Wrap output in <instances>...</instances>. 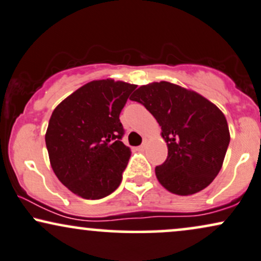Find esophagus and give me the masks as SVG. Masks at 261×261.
I'll return each mask as SVG.
<instances>
[{"mask_svg": "<svg viewBox=\"0 0 261 261\" xmlns=\"http://www.w3.org/2000/svg\"><path fill=\"white\" fill-rule=\"evenodd\" d=\"M147 143H148L147 141H143V143H142L141 146L138 147V149H140V150H144V149H146V147H147Z\"/></svg>", "mask_w": 261, "mask_h": 261, "instance_id": "esophagus-1", "label": "esophagus"}]
</instances>
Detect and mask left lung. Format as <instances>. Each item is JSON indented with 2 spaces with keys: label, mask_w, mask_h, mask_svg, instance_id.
I'll return each instance as SVG.
<instances>
[{
  "label": "left lung",
  "mask_w": 261,
  "mask_h": 261,
  "mask_svg": "<svg viewBox=\"0 0 261 261\" xmlns=\"http://www.w3.org/2000/svg\"><path fill=\"white\" fill-rule=\"evenodd\" d=\"M130 98L153 114L167 143V159L155 167L161 186L177 195L210 186L230 142L222 111L197 92L169 82L142 85Z\"/></svg>",
  "instance_id": "left-lung-1"
}]
</instances>
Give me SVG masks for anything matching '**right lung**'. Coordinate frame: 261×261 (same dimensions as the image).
I'll use <instances>...</instances> for the list:
<instances>
[{
	"mask_svg": "<svg viewBox=\"0 0 261 261\" xmlns=\"http://www.w3.org/2000/svg\"><path fill=\"white\" fill-rule=\"evenodd\" d=\"M137 85L92 81L53 112L45 144L53 171L75 195L97 200L119 187L130 159L119 115Z\"/></svg>",
	"mask_w": 261,
	"mask_h": 261,
	"instance_id": "add662e5",
	"label": "right lung"
}]
</instances>
